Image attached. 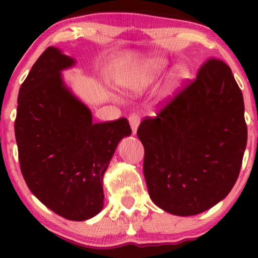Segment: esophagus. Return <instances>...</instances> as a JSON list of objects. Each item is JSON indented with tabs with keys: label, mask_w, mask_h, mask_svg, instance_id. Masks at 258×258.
<instances>
[{
	"label": "esophagus",
	"mask_w": 258,
	"mask_h": 258,
	"mask_svg": "<svg viewBox=\"0 0 258 258\" xmlns=\"http://www.w3.org/2000/svg\"><path fill=\"white\" fill-rule=\"evenodd\" d=\"M129 124L132 126V130H133V135H136V132H137V128H139L140 125V116L137 114H132L129 116Z\"/></svg>",
	"instance_id": "1"
}]
</instances>
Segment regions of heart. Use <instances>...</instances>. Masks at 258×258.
I'll use <instances>...</instances> for the list:
<instances>
[{
    "label": "heart",
    "mask_w": 258,
    "mask_h": 258,
    "mask_svg": "<svg viewBox=\"0 0 258 258\" xmlns=\"http://www.w3.org/2000/svg\"><path fill=\"white\" fill-rule=\"evenodd\" d=\"M161 63L158 61H155V59L146 61L142 64L134 68L132 72L126 74L123 83H124L125 87L130 88V89L142 90L154 82V80L156 79V76L161 72ZM178 75L179 77H184L185 72L184 70H181L178 73Z\"/></svg>",
    "instance_id": "b5f03b06"
}]
</instances>
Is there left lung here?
Wrapping results in <instances>:
<instances>
[{
  "label": "left lung",
  "mask_w": 258,
  "mask_h": 258,
  "mask_svg": "<svg viewBox=\"0 0 258 258\" xmlns=\"http://www.w3.org/2000/svg\"><path fill=\"white\" fill-rule=\"evenodd\" d=\"M137 135L148 191L158 208L192 216L216 206L237 181L248 139L231 69L208 61L157 117L141 123Z\"/></svg>",
  "instance_id": "left-lung-1"
}]
</instances>
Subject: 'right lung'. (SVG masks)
Returning a JSON list of instances; mask_svg holds the SVG:
<instances>
[{
    "mask_svg": "<svg viewBox=\"0 0 258 258\" xmlns=\"http://www.w3.org/2000/svg\"><path fill=\"white\" fill-rule=\"evenodd\" d=\"M75 64L61 49H45L20 88L15 137L30 191L59 216L86 221L103 209L104 172L132 129L125 118L93 122L63 77Z\"/></svg>",
    "mask_w": 258,
    "mask_h": 258,
    "instance_id": "add662e5",
    "label": "right lung"
}]
</instances>
